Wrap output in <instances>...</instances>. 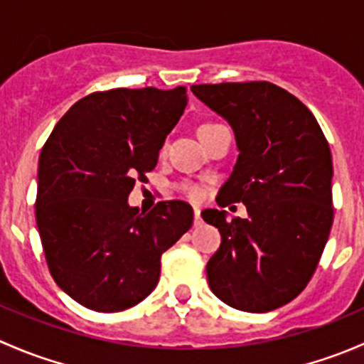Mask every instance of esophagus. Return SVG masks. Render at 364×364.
Here are the masks:
<instances>
[{
    "mask_svg": "<svg viewBox=\"0 0 364 364\" xmlns=\"http://www.w3.org/2000/svg\"><path fill=\"white\" fill-rule=\"evenodd\" d=\"M193 225L196 227H200L203 225V218H200V211L196 208V211H193Z\"/></svg>",
    "mask_w": 364,
    "mask_h": 364,
    "instance_id": "1",
    "label": "esophagus"
}]
</instances>
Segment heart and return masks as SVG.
<instances>
[{
	"label": "heart",
	"mask_w": 364,
	"mask_h": 364,
	"mask_svg": "<svg viewBox=\"0 0 364 364\" xmlns=\"http://www.w3.org/2000/svg\"><path fill=\"white\" fill-rule=\"evenodd\" d=\"M213 124H216V123H209V121H208V123H200L199 128H197V134L204 132L205 128L213 127ZM183 192L186 193V197H190V199H193V200H197V199H200V197H203V188H200L199 185H193V183H188V185L183 186Z\"/></svg>",
	"instance_id": "obj_1"
}]
</instances>
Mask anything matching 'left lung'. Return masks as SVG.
Masks as SVG:
<instances>
[{"label":"left lung","mask_w":364,"mask_h":364,"mask_svg":"<svg viewBox=\"0 0 364 364\" xmlns=\"http://www.w3.org/2000/svg\"><path fill=\"white\" fill-rule=\"evenodd\" d=\"M236 134L234 171L216 203H243L248 218L204 209L222 243L205 266L215 296L243 311H271L303 292L333 225L331 149L310 109L266 80L192 86Z\"/></svg>","instance_id":"8db88e82"}]
</instances>
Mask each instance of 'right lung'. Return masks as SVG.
<instances>
[{"label":"right lung","mask_w":364,"mask_h":364,"mask_svg":"<svg viewBox=\"0 0 364 364\" xmlns=\"http://www.w3.org/2000/svg\"><path fill=\"white\" fill-rule=\"evenodd\" d=\"M186 107V90L97 91L68 109L38 160L35 216L50 277L95 311H121L151 294L161 253L193 223L185 200L149 213L127 203L155 168Z\"/></svg>","instance_id":"add662e5"}]
</instances>
